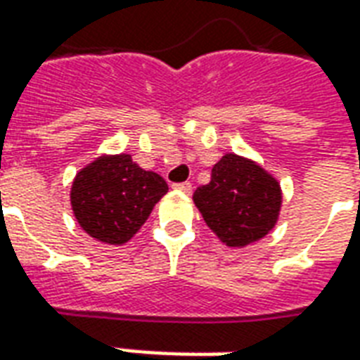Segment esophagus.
<instances>
[{
    "label": "esophagus",
    "instance_id": "34e87169",
    "mask_svg": "<svg viewBox=\"0 0 360 360\" xmlns=\"http://www.w3.org/2000/svg\"><path fill=\"white\" fill-rule=\"evenodd\" d=\"M173 188H175V191H181V193H185V195H191V193H193V185L187 183V181H185V183H175Z\"/></svg>",
    "mask_w": 360,
    "mask_h": 360
}]
</instances>
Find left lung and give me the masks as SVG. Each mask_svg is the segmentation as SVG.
Listing matches in <instances>:
<instances>
[{
  "mask_svg": "<svg viewBox=\"0 0 360 360\" xmlns=\"http://www.w3.org/2000/svg\"><path fill=\"white\" fill-rule=\"evenodd\" d=\"M206 226L227 247H247L270 233L281 208L278 179L249 158L226 154L212 179L193 195Z\"/></svg>",
  "mask_w": 360,
  "mask_h": 360,
  "instance_id": "8db88e82",
  "label": "left lung"
}]
</instances>
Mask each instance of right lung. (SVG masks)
<instances>
[{
  "instance_id": "1",
  "label": "right lung",
  "mask_w": 360,
  "mask_h": 360,
  "mask_svg": "<svg viewBox=\"0 0 360 360\" xmlns=\"http://www.w3.org/2000/svg\"><path fill=\"white\" fill-rule=\"evenodd\" d=\"M165 193L164 177L139 167L129 154L100 156L77 173L71 206L79 226L96 241L123 245Z\"/></svg>"
}]
</instances>
